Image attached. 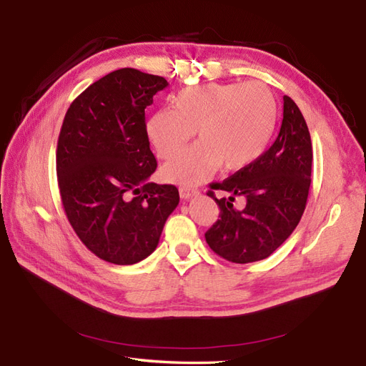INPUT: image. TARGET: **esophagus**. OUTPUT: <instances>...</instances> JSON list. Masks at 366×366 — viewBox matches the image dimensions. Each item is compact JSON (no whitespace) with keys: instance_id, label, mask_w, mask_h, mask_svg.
Wrapping results in <instances>:
<instances>
[{"instance_id":"1","label":"esophagus","mask_w":366,"mask_h":366,"mask_svg":"<svg viewBox=\"0 0 366 366\" xmlns=\"http://www.w3.org/2000/svg\"><path fill=\"white\" fill-rule=\"evenodd\" d=\"M179 192H180V197L183 198V200H189V198L198 195L197 189H189V187H180Z\"/></svg>"}]
</instances>
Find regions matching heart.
I'll list each match as a JSON object with an SVG mask.
<instances>
[{"mask_svg": "<svg viewBox=\"0 0 366 366\" xmlns=\"http://www.w3.org/2000/svg\"><path fill=\"white\" fill-rule=\"evenodd\" d=\"M276 119L278 104L265 84H206L186 86L172 96V108L154 113L147 132L159 157L171 159L195 131L198 142L164 164L162 175L171 183L197 186L219 166L234 171L257 160Z\"/></svg>", "mask_w": 366, "mask_h": 366, "instance_id": "1", "label": "heart"}]
</instances>
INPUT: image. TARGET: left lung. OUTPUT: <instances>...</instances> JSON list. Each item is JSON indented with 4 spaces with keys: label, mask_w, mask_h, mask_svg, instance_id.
I'll list each match as a JSON object with an SVG mask.
<instances>
[{
    "label": "left lung",
    "mask_w": 366,
    "mask_h": 366,
    "mask_svg": "<svg viewBox=\"0 0 366 366\" xmlns=\"http://www.w3.org/2000/svg\"><path fill=\"white\" fill-rule=\"evenodd\" d=\"M313 149L301 109L284 96V117L273 145L250 164L210 189L229 197L217 199L219 219L204 237L221 258L237 264L265 259L292 235L305 210L312 183ZM235 197L247 206L237 209Z\"/></svg>",
    "instance_id": "1"
}]
</instances>
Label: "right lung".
Instances as JSON below:
<instances>
[{
    "label": "right lung",
    "instance_id": "right-lung-1",
    "mask_svg": "<svg viewBox=\"0 0 366 366\" xmlns=\"http://www.w3.org/2000/svg\"><path fill=\"white\" fill-rule=\"evenodd\" d=\"M166 86L162 76L120 69L88 86L64 117L56 149L62 206L85 247L107 262L149 257L180 202L174 184L148 180L157 160L145 108Z\"/></svg>",
    "mask_w": 366,
    "mask_h": 366
}]
</instances>
